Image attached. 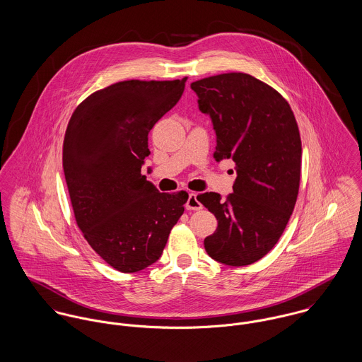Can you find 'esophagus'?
Masks as SVG:
<instances>
[{"label": "esophagus", "mask_w": 362, "mask_h": 362, "mask_svg": "<svg viewBox=\"0 0 362 362\" xmlns=\"http://www.w3.org/2000/svg\"><path fill=\"white\" fill-rule=\"evenodd\" d=\"M186 208L187 209H193V211H199V209L202 208V205H201L200 201L197 199L196 193H190L189 194V199H187V202H186Z\"/></svg>", "instance_id": "obj_1"}]
</instances>
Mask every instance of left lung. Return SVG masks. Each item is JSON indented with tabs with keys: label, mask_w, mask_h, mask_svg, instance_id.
Segmentation results:
<instances>
[{
	"label": "left lung",
	"mask_w": 362,
	"mask_h": 362,
	"mask_svg": "<svg viewBox=\"0 0 362 362\" xmlns=\"http://www.w3.org/2000/svg\"><path fill=\"white\" fill-rule=\"evenodd\" d=\"M201 112L212 122L215 161L236 165L233 193L197 199L218 219L205 238L208 255L244 267L267 255L294 209L301 172V139L288 103L247 74H223L192 83Z\"/></svg>",
	"instance_id": "1"
}]
</instances>
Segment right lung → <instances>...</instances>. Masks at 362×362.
Here are the masks:
<instances>
[{
    "instance_id": "1",
    "label": "right lung",
    "mask_w": 362,
    "mask_h": 362,
    "mask_svg": "<svg viewBox=\"0 0 362 362\" xmlns=\"http://www.w3.org/2000/svg\"><path fill=\"white\" fill-rule=\"evenodd\" d=\"M185 83H115L87 97L68 123L62 162L78 226L123 274L160 259L189 199L186 192L160 193L141 175L148 132L177 104Z\"/></svg>"
}]
</instances>
